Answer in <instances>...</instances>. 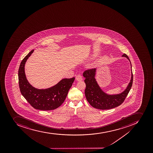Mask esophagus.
I'll use <instances>...</instances> for the list:
<instances>
[{
	"mask_svg": "<svg viewBox=\"0 0 153 153\" xmlns=\"http://www.w3.org/2000/svg\"><path fill=\"white\" fill-rule=\"evenodd\" d=\"M76 80H77V81H82V78L80 75H78L76 76Z\"/></svg>",
	"mask_w": 153,
	"mask_h": 153,
	"instance_id": "1",
	"label": "esophagus"
}]
</instances>
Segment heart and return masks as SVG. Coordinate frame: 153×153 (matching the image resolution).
<instances>
[{
	"instance_id": "heart-1",
	"label": "heart",
	"mask_w": 153,
	"mask_h": 153,
	"mask_svg": "<svg viewBox=\"0 0 153 153\" xmlns=\"http://www.w3.org/2000/svg\"><path fill=\"white\" fill-rule=\"evenodd\" d=\"M95 57H96V55L95 54H93V55H92V58H94Z\"/></svg>"
}]
</instances>
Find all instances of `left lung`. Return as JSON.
Instances as JSON below:
<instances>
[{"label":"left lung","instance_id":"1","mask_svg":"<svg viewBox=\"0 0 153 153\" xmlns=\"http://www.w3.org/2000/svg\"><path fill=\"white\" fill-rule=\"evenodd\" d=\"M122 57H125L130 61L131 68V78L128 85L124 91L120 94H110L105 93L98 84L95 78L97 68L88 69L83 73L85 83V96L87 101L92 107L99 110H108L114 108L123 103L131 88L133 81V75L131 61L126 54Z\"/></svg>","mask_w":153,"mask_h":153}]
</instances>
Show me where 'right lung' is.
<instances>
[{
	"instance_id": "add662e5",
	"label": "right lung",
	"mask_w": 153,
	"mask_h": 153,
	"mask_svg": "<svg viewBox=\"0 0 153 153\" xmlns=\"http://www.w3.org/2000/svg\"><path fill=\"white\" fill-rule=\"evenodd\" d=\"M32 50L22 59L18 72L19 82L21 94L34 108L42 111H50L58 108L64 103L75 77L62 79L56 85L46 89H38L28 81L25 73V65Z\"/></svg>"
}]
</instances>
